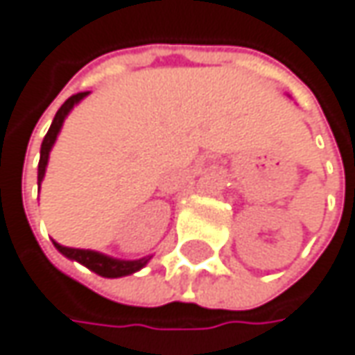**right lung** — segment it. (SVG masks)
Wrapping results in <instances>:
<instances>
[{
  "instance_id": "obj_1",
  "label": "right lung",
  "mask_w": 355,
  "mask_h": 355,
  "mask_svg": "<svg viewBox=\"0 0 355 355\" xmlns=\"http://www.w3.org/2000/svg\"><path fill=\"white\" fill-rule=\"evenodd\" d=\"M85 96H87V92H81V94H76V96H71L69 99H65V103H63L62 107L58 110V114H55V117H53L51 128H49V132L45 133L44 141H42V155H40V166H37V180H40V182L44 180L45 166H47V157H49V150H51V146H53V141H55L58 133H60V130H62L63 119H65V116L69 114V110H71L80 99L85 98ZM53 245H55V248H58L65 257L80 261V263H83L85 268H89L92 272L103 275V277H121V275L133 274V272L141 270V268L148 263V257H144V259H135V261H123V259H114V257L103 256V254H98V252H89V250L63 248V245L55 243V241H53Z\"/></svg>"
}]
</instances>
